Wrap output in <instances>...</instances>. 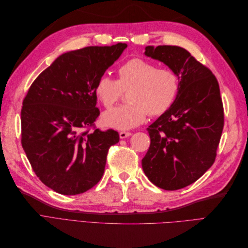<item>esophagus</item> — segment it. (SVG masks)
<instances>
[{
    "label": "esophagus",
    "instance_id": "obj_1",
    "mask_svg": "<svg viewBox=\"0 0 248 248\" xmlns=\"http://www.w3.org/2000/svg\"><path fill=\"white\" fill-rule=\"evenodd\" d=\"M120 136V139H126L131 136V132H128V131H121L119 133Z\"/></svg>",
    "mask_w": 248,
    "mask_h": 248
}]
</instances>
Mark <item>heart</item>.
I'll use <instances>...</instances> for the list:
<instances>
[{
    "label": "heart",
    "mask_w": 248,
    "mask_h": 248,
    "mask_svg": "<svg viewBox=\"0 0 248 248\" xmlns=\"http://www.w3.org/2000/svg\"><path fill=\"white\" fill-rule=\"evenodd\" d=\"M180 82L175 71L158 68L156 64L140 58L125 62L118 69V78L102 74L97 79L94 93L106 108H110L128 93V104L112 108L102 116L103 124L119 130L131 129L145 121L148 114L161 116L174 104Z\"/></svg>",
    "instance_id": "obj_1"
}]
</instances>
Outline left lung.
<instances>
[{
    "label": "left lung",
    "instance_id": "left-lung-1",
    "mask_svg": "<svg viewBox=\"0 0 248 248\" xmlns=\"http://www.w3.org/2000/svg\"><path fill=\"white\" fill-rule=\"evenodd\" d=\"M145 55L169 66L180 88L171 108L150 125L151 144L141 167L154 185L177 190L196 182L215 161L223 106L214 74L180 46H146Z\"/></svg>",
    "mask_w": 248,
    "mask_h": 248
}]
</instances>
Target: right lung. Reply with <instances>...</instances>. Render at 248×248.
I'll return each instance as SVG.
<instances>
[{
    "label": "right lung",
    "mask_w": 248,
    "mask_h": 248,
    "mask_svg": "<svg viewBox=\"0 0 248 248\" xmlns=\"http://www.w3.org/2000/svg\"><path fill=\"white\" fill-rule=\"evenodd\" d=\"M126 43L65 52L42 71L22 101L21 145L40 181L58 193L74 196L100 181L112 129L94 125L97 79L122 55Z\"/></svg>",
    "instance_id": "obj_1"
}]
</instances>
